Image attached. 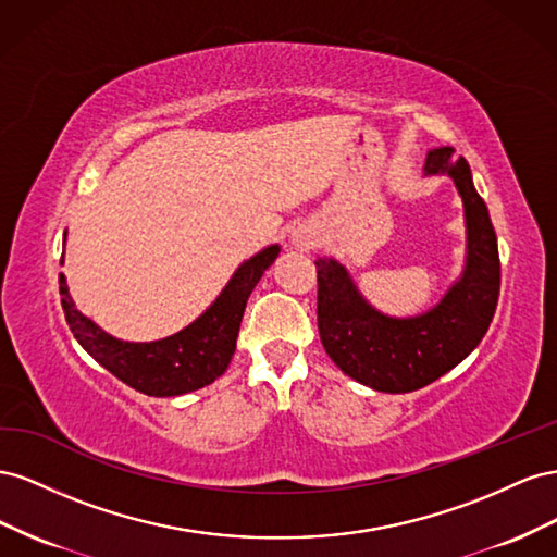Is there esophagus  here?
Returning a JSON list of instances; mask_svg holds the SVG:
<instances>
[{"instance_id": "34e87169", "label": "esophagus", "mask_w": 557, "mask_h": 557, "mask_svg": "<svg viewBox=\"0 0 557 557\" xmlns=\"http://www.w3.org/2000/svg\"><path fill=\"white\" fill-rule=\"evenodd\" d=\"M292 243L298 249H310V247H314V235L310 231H306V228H296L292 233Z\"/></svg>"}]
</instances>
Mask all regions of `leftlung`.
I'll return each instance as SVG.
<instances>
[{
  "label": "left lung",
  "mask_w": 557,
  "mask_h": 557,
  "mask_svg": "<svg viewBox=\"0 0 557 557\" xmlns=\"http://www.w3.org/2000/svg\"><path fill=\"white\" fill-rule=\"evenodd\" d=\"M426 172H448L465 200L469 251L465 275L441 304L410 320L375 312L347 270L333 259L317 265V329L336 367L377 392L404 394L434 383L471 355L490 329L499 298V249L485 200L469 163L453 147L429 151Z\"/></svg>",
  "instance_id": "left-lung-1"
}]
</instances>
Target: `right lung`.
<instances>
[{
  "instance_id": "obj_1",
  "label": "right lung",
  "mask_w": 557,
  "mask_h": 557,
  "mask_svg": "<svg viewBox=\"0 0 557 557\" xmlns=\"http://www.w3.org/2000/svg\"><path fill=\"white\" fill-rule=\"evenodd\" d=\"M277 253L280 247L273 245L245 261L208 312L156 343H123L107 336L74 308L65 275L60 273L62 310L78 345L121 383L149 396L186 394L214 383L228 369L247 298Z\"/></svg>"
}]
</instances>
